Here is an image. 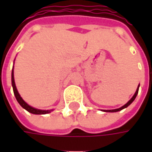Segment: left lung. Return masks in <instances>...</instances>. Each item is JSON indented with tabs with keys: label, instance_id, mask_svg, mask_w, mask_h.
Segmentation results:
<instances>
[{
	"label": "left lung",
	"instance_id": "8db88e82",
	"mask_svg": "<svg viewBox=\"0 0 152 152\" xmlns=\"http://www.w3.org/2000/svg\"><path fill=\"white\" fill-rule=\"evenodd\" d=\"M138 88H139V86H138V87H137V90H136V92H135V94H134V95L133 96V98L129 101V102L125 104V105H124L123 107H120V108L118 109H114V110H104V112H119V111H121L122 109L125 108V107H127L128 106H129L132 103V102H134V100L135 99V98H136V96H137V93H138Z\"/></svg>",
	"mask_w": 152,
	"mask_h": 152
}]
</instances>
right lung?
Here are the masks:
<instances>
[{
	"instance_id": "right-lung-1",
	"label": "right lung",
	"mask_w": 152,
	"mask_h": 152,
	"mask_svg": "<svg viewBox=\"0 0 152 152\" xmlns=\"http://www.w3.org/2000/svg\"><path fill=\"white\" fill-rule=\"evenodd\" d=\"M11 80H12V86H13V90H14V94H15V98L17 99L18 102L21 105V107H23L25 110H27L28 112H29L30 113H32V114L36 115H41V114H47V113H50V110H47V111H45V110H39V109H36L34 107H32L31 106H29L28 103L23 100L19 94H18V90L16 89V86H15V78H14V70L12 71V75H11Z\"/></svg>"
}]
</instances>
